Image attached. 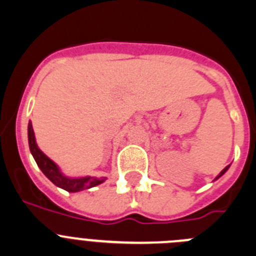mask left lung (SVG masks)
<instances>
[{"label": "left lung", "mask_w": 256, "mask_h": 256, "mask_svg": "<svg viewBox=\"0 0 256 256\" xmlns=\"http://www.w3.org/2000/svg\"><path fill=\"white\" fill-rule=\"evenodd\" d=\"M228 168H230V165H227V166H226V168H224V170H222V171H221V172H220V174H218V175H217V176H216V179H214V180L220 179V178H221V176H222V175H224V172H226V171H227V170H228Z\"/></svg>", "instance_id": "obj_1"}]
</instances>
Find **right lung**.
I'll return each mask as SVG.
<instances>
[{
    "label": "right lung",
    "instance_id": "obj_1",
    "mask_svg": "<svg viewBox=\"0 0 256 256\" xmlns=\"http://www.w3.org/2000/svg\"><path fill=\"white\" fill-rule=\"evenodd\" d=\"M28 140H29V147L30 152H32V157H34L35 162L39 166L43 174L50 180L54 185L58 188H62L64 190L70 192V193H77V192L85 190V189H90V188L96 186V185L102 184L106 180V178H92V176H81V178H70L66 176L63 174L60 168H58L57 164L54 161H52L46 154H43L36 144L35 140L34 130H32V122H29L28 126Z\"/></svg>",
    "mask_w": 256,
    "mask_h": 256
}]
</instances>
